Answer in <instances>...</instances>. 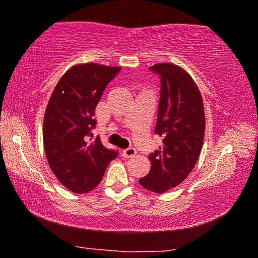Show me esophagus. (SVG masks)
Wrapping results in <instances>:
<instances>
[{"mask_svg": "<svg viewBox=\"0 0 258 258\" xmlns=\"http://www.w3.org/2000/svg\"><path fill=\"white\" fill-rule=\"evenodd\" d=\"M136 155V150L134 148H128V149L122 150V156L124 158H129V157H134Z\"/></svg>", "mask_w": 258, "mask_h": 258, "instance_id": "esophagus-1", "label": "esophagus"}]
</instances>
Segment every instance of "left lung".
Instances as JSON below:
<instances>
[{
	"mask_svg": "<svg viewBox=\"0 0 258 258\" xmlns=\"http://www.w3.org/2000/svg\"><path fill=\"white\" fill-rule=\"evenodd\" d=\"M161 76V95L155 134L162 137L160 149L149 155V174L140 184L162 194L188 177L202 150L206 114L202 95L192 77L172 63L149 68Z\"/></svg>",
	"mask_w": 258,
	"mask_h": 258,
	"instance_id": "left-lung-1",
	"label": "left lung"
}]
</instances>
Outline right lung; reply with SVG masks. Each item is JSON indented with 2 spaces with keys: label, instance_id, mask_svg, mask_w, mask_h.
Instances as JSON below:
<instances>
[{
  "label": "right lung",
  "instance_id": "1",
  "mask_svg": "<svg viewBox=\"0 0 258 258\" xmlns=\"http://www.w3.org/2000/svg\"><path fill=\"white\" fill-rule=\"evenodd\" d=\"M121 67L82 63L73 66L56 84L43 119V146L49 167L61 184L75 194L100 184L108 164L117 156L100 137H93L95 108Z\"/></svg>",
  "mask_w": 258,
  "mask_h": 258
}]
</instances>
